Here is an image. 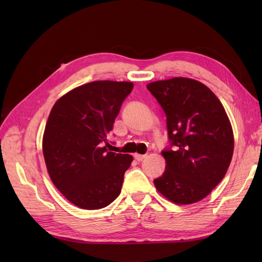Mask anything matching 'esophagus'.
<instances>
[{
    "mask_svg": "<svg viewBox=\"0 0 262 262\" xmlns=\"http://www.w3.org/2000/svg\"><path fill=\"white\" fill-rule=\"evenodd\" d=\"M134 158H135V160H137V161H143V160H145L146 159V155H142V154H134Z\"/></svg>",
    "mask_w": 262,
    "mask_h": 262,
    "instance_id": "1",
    "label": "esophagus"
}]
</instances>
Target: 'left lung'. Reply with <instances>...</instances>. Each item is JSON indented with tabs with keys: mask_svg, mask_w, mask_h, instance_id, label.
<instances>
[{
	"mask_svg": "<svg viewBox=\"0 0 262 262\" xmlns=\"http://www.w3.org/2000/svg\"><path fill=\"white\" fill-rule=\"evenodd\" d=\"M166 115L173 149L162 152L165 171L154 180L170 202L190 205L204 199L225 177L234 136L226 111L213 91L188 77L146 85Z\"/></svg>",
	"mask_w": 262,
	"mask_h": 262,
	"instance_id": "1",
	"label": "left lung"
}]
</instances>
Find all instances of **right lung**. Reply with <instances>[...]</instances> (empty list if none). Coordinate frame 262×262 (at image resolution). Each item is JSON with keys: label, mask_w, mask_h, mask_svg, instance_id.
<instances>
[{"label": "right lung", "mask_w": 262, "mask_h": 262, "mask_svg": "<svg viewBox=\"0 0 262 262\" xmlns=\"http://www.w3.org/2000/svg\"><path fill=\"white\" fill-rule=\"evenodd\" d=\"M132 82L94 81L60 97L42 136L48 174L63 196L82 209H100L119 196L133 157L108 149V135Z\"/></svg>", "instance_id": "obj_1"}]
</instances>
